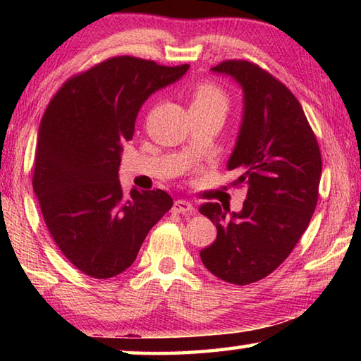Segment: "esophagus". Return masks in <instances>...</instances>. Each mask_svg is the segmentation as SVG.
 <instances>
[{"label":"esophagus","instance_id":"esophagus-1","mask_svg":"<svg viewBox=\"0 0 361 361\" xmlns=\"http://www.w3.org/2000/svg\"><path fill=\"white\" fill-rule=\"evenodd\" d=\"M173 212L176 213H192L194 212V207L191 202H188V200H183V199H178L175 200L173 202Z\"/></svg>","mask_w":361,"mask_h":361}]
</instances>
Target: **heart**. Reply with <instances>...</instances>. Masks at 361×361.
Here are the masks:
<instances>
[{"instance_id": "heart-1", "label": "heart", "mask_w": 361, "mask_h": 361, "mask_svg": "<svg viewBox=\"0 0 361 361\" xmlns=\"http://www.w3.org/2000/svg\"><path fill=\"white\" fill-rule=\"evenodd\" d=\"M192 105H219L226 108V97L216 85L202 84L195 90Z\"/></svg>"}]
</instances>
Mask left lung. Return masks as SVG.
Here are the masks:
<instances>
[{
	"mask_svg": "<svg viewBox=\"0 0 361 361\" xmlns=\"http://www.w3.org/2000/svg\"><path fill=\"white\" fill-rule=\"evenodd\" d=\"M231 76L243 92L242 124L229 170L232 185L247 188L239 213L207 202L199 212L216 224V240L200 252L224 282L248 285L276 271L296 247L314 215L322 154L296 97L279 79L247 60L212 68Z\"/></svg>",
	"mask_w": 361,
	"mask_h": 361,
	"instance_id": "obj_1",
	"label": "left lung"
}]
</instances>
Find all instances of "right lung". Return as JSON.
I'll return each instance as SVG.
<instances>
[{"instance_id": "1", "label": "right lung", "mask_w": 361, "mask_h": 361, "mask_svg": "<svg viewBox=\"0 0 361 361\" xmlns=\"http://www.w3.org/2000/svg\"><path fill=\"white\" fill-rule=\"evenodd\" d=\"M188 70L113 57L70 78L49 102L33 189L60 252L90 277L109 279L130 267L149 229L172 209V197L161 189L132 188L124 195L121 152L148 97Z\"/></svg>"}]
</instances>
